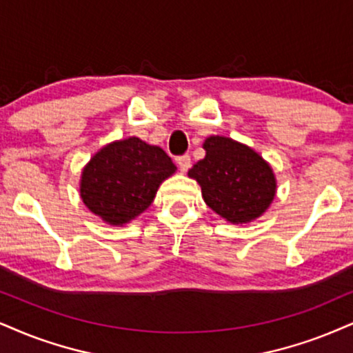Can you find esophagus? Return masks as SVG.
<instances>
[{"label": "esophagus", "mask_w": 353, "mask_h": 353, "mask_svg": "<svg viewBox=\"0 0 353 353\" xmlns=\"http://www.w3.org/2000/svg\"><path fill=\"white\" fill-rule=\"evenodd\" d=\"M176 163H178V168H180L181 173H186L191 167V159L190 155H180L176 159Z\"/></svg>", "instance_id": "esophagus-1"}]
</instances>
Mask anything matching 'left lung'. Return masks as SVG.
<instances>
[{
	"label": "left lung",
	"instance_id": "left-lung-1",
	"mask_svg": "<svg viewBox=\"0 0 353 353\" xmlns=\"http://www.w3.org/2000/svg\"><path fill=\"white\" fill-rule=\"evenodd\" d=\"M203 160L188 172L201 186L204 203L230 224L259 219L276 194L272 165L245 143L225 136H210L203 142Z\"/></svg>",
	"mask_w": 353,
	"mask_h": 353
}]
</instances>
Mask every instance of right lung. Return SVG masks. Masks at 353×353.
Returning a JSON list of instances; mask_svg holds the SVG:
<instances>
[{
  "mask_svg": "<svg viewBox=\"0 0 353 353\" xmlns=\"http://www.w3.org/2000/svg\"><path fill=\"white\" fill-rule=\"evenodd\" d=\"M176 172L163 149L128 137L106 143L81 170L80 196L94 216L124 225L141 216Z\"/></svg>",
  "mask_w": 353,
  "mask_h": 353,
  "instance_id": "1",
  "label": "right lung"
}]
</instances>
